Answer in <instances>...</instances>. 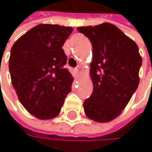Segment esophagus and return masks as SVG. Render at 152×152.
<instances>
[{"mask_svg":"<svg viewBox=\"0 0 152 152\" xmlns=\"http://www.w3.org/2000/svg\"><path fill=\"white\" fill-rule=\"evenodd\" d=\"M75 74L76 75V76H79L80 72H79V69H75Z\"/></svg>","mask_w":152,"mask_h":152,"instance_id":"34e87169","label":"esophagus"}]
</instances>
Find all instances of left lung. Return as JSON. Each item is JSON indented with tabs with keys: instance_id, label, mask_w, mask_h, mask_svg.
Listing matches in <instances>:
<instances>
[{
	"instance_id": "1",
	"label": "left lung",
	"mask_w": 152,
	"mask_h": 152,
	"mask_svg": "<svg viewBox=\"0 0 152 152\" xmlns=\"http://www.w3.org/2000/svg\"><path fill=\"white\" fill-rule=\"evenodd\" d=\"M92 45L91 96L83 102L86 116L108 122L119 116L139 84L142 57L135 41L115 25L104 23L78 27Z\"/></svg>"
}]
</instances>
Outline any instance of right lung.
I'll list each match as a JSON object with an SVG mask.
<instances>
[{"label":"right lung","mask_w":152,"mask_h":152,"mask_svg":"<svg viewBox=\"0 0 152 152\" xmlns=\"http://www.w3.org/2000/svg\"><path fill=\"white\" fill-rule=\"evenodd\" d=\"M71 27L39 24L20 37L10 51L9 69L19 101L39 120L56 117L71 91L73 76L62 49Z\"/></svg>","instance_id":"obj_1"}]
</instances>
